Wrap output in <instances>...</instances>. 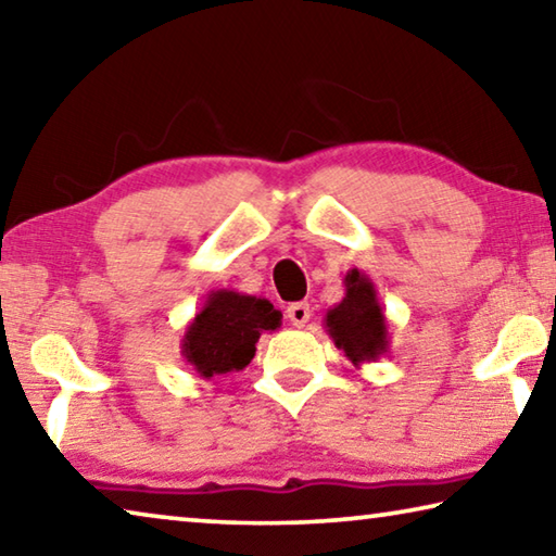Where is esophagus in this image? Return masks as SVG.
Wrapping results in <instances>:
<instances>
[{"label": "esophagus", "mask_w": 556, "mask_h": 556, "mask_svg": "<svg viewBox=\"0 0 556 556\" xmlns=\"http://www.w3.org/2000/svg\"><path fill=\"white\" fill-rule=\"evenodd\" d=\"M287 318L291 321V326L304 328L308 318H312V306H308L306 301H296V304L287 306Z\"/></svg>", "instance_id": "1"}]
</instances>
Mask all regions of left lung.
<instances>
[{"label":"left lung","instance_id":"1","mask_svg":"<svg viewBox=\"0 0 556 556\" xmlns=\"http://www.w3.org/2000/svg\"><path fill=\"white\" fill-rule=\"evenodd\" d=\"M345 296L326 312L324 328L355 368L375 363L390 351L388 318L372 279L361 269H348L343 277Z\"/></svg>","mask_w":556,"mask_h":556}]
</instances>
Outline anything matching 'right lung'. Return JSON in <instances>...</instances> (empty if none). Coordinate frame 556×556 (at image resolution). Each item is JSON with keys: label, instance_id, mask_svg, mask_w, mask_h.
Returning <instances> with one entry per match:
<instances>
[{"label": "right lung", "instance_id": "1", "mask_svg": "<svg viewBox=\"0 0 556 556\" xmlns=\"http://www.w3.org/2000/svg\"><path fill=\"white\" fill-rule=\"evenodd\" d=\"M279 326L281 312L267 299L215 289L205 294L201 312L186 326L181 355L203 380L240 372L255 357L260 336Z\"/></svg>", "mask_w": 556, "mask_h": 556}]
</instances>
